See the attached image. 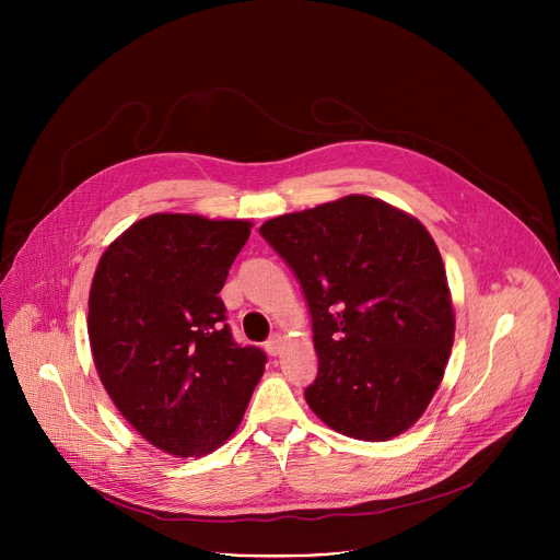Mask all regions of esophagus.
Returning <instances> with one entry per match:
<instances>
[{
  "label": "esophagus",
  "instance_id": "esophagus-1",
  "mask_svg": "<svg viewBox=\"0 0 560 560\" xmlns=\"http://www.w3.org/2000/svg\"><path fill=\"white\" fill-rule=\"evenodd\" d=\"M281 350H283V337H272L268 343H266V352L270 354V357H279L281 354Z\"/></svg>",
  "mask_w": 560,
  "mask_h": 560
}]
</instances>
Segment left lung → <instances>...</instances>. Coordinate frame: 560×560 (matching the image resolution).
<instances>
[{"label": "left lung", "mask_w": 560, "mask_h": 560, "mask_svg": "<svg viewBox=\"0 0 560 560\" xmlns=\"http://www.w3.org/2000/svg\"><path fill=\"white\" fill-rule=\"evenodd\" d=\"M305 292L318 374L310 410L335 432L389 441L439 389L454 343L445 266L410 212L348 195L261 225Z\"/></svg>", "instance_id": "obj_1"}]
</instances>
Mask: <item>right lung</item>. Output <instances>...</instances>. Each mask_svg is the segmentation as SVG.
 <instances>
[{"label": "right lung", "mask_w": 560, "mask_h": 560, "mask_svg": "<svg viewBox=\"0 0 560 560\" xmlns=\"http://www.w3.org/2000/svg\"><path fill=\"white\" fill-rule=\"evenodd\" d=\"M253 221L156 212L104 250L89 294L102 385L156 450L188 458L242 423L266 354L232 341L219 292Z\"/></svg>", "instance_id": "add662e5"}]
</instances>
